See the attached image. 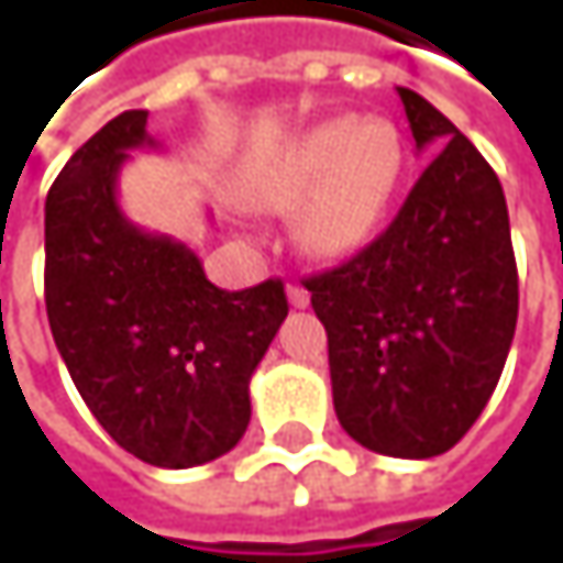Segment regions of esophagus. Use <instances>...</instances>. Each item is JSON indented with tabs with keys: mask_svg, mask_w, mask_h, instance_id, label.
<instances>
[{
	"mask_svg": "<svg viewBox=\"0 0 563 563\" xmlns=\"http://www.w3.org/2000/svg\"><path fill=\"white\" fill-rule=\"evenodd\" d=\"M286 299L292 309H306L309 306V289H302L299 283H286Z\"/></svg>",
	"mask_w": 563,
	"mask_h": 563,
	"instance_id": "1",
	"label": "esophagus"
}]
</instances>
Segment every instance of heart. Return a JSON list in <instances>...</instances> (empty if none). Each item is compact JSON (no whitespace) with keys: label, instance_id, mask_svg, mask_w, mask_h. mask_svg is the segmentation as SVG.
<instances>
[{"label":"heart","instance_id":"heart-1","mask_svg":"<svg viewBox=\"0 0 563 563\" xmlns=\"http://www.w3.org/2000/svg\"><path fill=\"white\" fill-rule=\"evenodd\" d=\"M404 143L391 123L335 117L274 150L247 178L261 211H296L292 238L316 261H345L385 228L404 181Z\"/></svg>","mask_w":563,"mask_h":563}]
</instances>
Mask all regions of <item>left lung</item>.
<instances>
[{
	"mask_svg": "<svg viewBox=\"0 0 563 563\" xmlns=\"http://www.w3.org/2000/svg\"><path fill=\"white\" fill-rule=\"evenodd\" d=\"M430 163L388 231L309 277L329 335L342 430L385 456L430 460L476 423L506 368L518 271L499 175L420 93L397 87Z\"/></svg>",
	"mask_w": 563,
	"mask_h": 563,
	"instance_id": "8db88e82",
	"label": "left lung"
}]
</instances>
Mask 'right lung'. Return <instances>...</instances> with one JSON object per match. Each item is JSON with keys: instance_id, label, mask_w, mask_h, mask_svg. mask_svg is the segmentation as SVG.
Segmentation results:
<instances>
[{"instance_id": "1", "label": "right lung", "mask_w": 563, "mask_h": 563, "mask_svg": "<svg viewBox=\"0 0 563 563\" xmlns=\"http://www.w3.org/2000/svg\"><path fill=\"white\" fill-rule=\"evenodd\" d=\"M126 110L60 169L45 201V306L97 423L163 470L211 463L251 423V375L286 319L280 280L221 289L191 247L133 224L117 198L130 150L156 146Z\"/></svg>"}]
</instances>
